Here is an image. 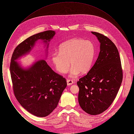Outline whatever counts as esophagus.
Wrapping results in <instances>:
<instances>
[{"label": "esophagus", "instance_id": "obj_1", "mask_svg": "<svg viewBox=\"0 0 134 134\" xmlns=\"http://www.w3.org/2000/svg\"><path fill=\"white\" fill-rule=\"evenodd\" d=\"M74 83V82L72 81V80H70V79H67V85H72V84H73V83Z\"/></svg>", "mask_w": 134, "mask_h": 134}]
</instances>
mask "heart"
I'll list each match as a JSON object with an SVG mask.
<instances>
[{
	"label": "heart",
	"instance_id": "1",
	"mask_svg": "<svg viewBox=\"0 0 134 134\" xmlns=\"http://www.w3.org/2000/svg\"><path fill=\"white\" fill-rule=\"evenodd\" d=\"M59 52L51 55V61L55 69L60 74H65L70 67V76L75 77L79 72L87 73L91 68L95 54L93 43L89 40L74 38L63 43Z\"/></svg>",
	"mask_w": 134,
	"mask_h": 134
}]
</instances>
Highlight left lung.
<instances>
[{"mask_svg": "<svg viewBox=\"0 0 134 134\" xmlns=\"http://www.w3.org/2000/svg\"><path fill=\"white\" fill-rule=\"evenodd\" d=\"M91 33L100 44V52L94 65L77 84L80 107L89 115H97L107 110L114 100L121 85L122 71L114 43L101 34Z\"/></svg>", "mask_w": 134, "mask_h": 134, "instance_id": "1", "label": "left lung"}]
</instances>
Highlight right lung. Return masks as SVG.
I'll return each mask as SVG.
<instances>
[{
  "label": "right lung",
  "mask_w": 134,
  "mask_h": 134,
  "mask_svg": "<svg viewBox=\"0 0 134 134\" xmlns=\"http://www.w3.org/2000/svg\"><path fill=\"white\" fill-rule=\"evenodd\" d=\"M55 34L50 30L30 37L16 47L11 59L10 71L15 97L28 112L38 117L50 115L57 107L67 86L66 80L52 70L45 60H37L27 68L16 60L29 54L38 40L46 47L47 56L49 42Z\"/></svg>",
  "instance_id": "1"
}]
</instances>
